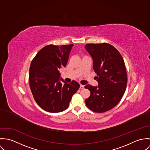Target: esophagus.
Segmentation results:
<instances>
[{
    "instance_id": "esophagus-1",
    "label": "esophagus",
    "mask_w": 150,
    "mask_h": 150,
    "mask_svg": "<svg viewBox=\"0 0 150 150\" xmlns=\"http://www.w3.org/2000/svg\"><path fill=\"white\" fill-rule=\"evenodd\" d=\"M80 88H81V89H83V88H84V86L82 85V84H81V85H80Z\"/></svg>"
}]
</instances>
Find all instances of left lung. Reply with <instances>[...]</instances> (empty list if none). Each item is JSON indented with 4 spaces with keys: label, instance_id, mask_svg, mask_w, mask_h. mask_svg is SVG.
Segmentation results:
<instances>
[{
    "label": "left lung",
    "instance_id": "left-lung-1",
    "mask_svg": "<svg viewBox=\"0 0 150 150\" xmlns=\"http://www.w3.org/2000/svg\"><path fill=\"white\" fill-rule=\"evenodd\" d=\"M86 50L93 59L98 86H84L90 91L86 99L87 107L97 113L107 112L119 103L126 90L127 74L120 52L108 43L87 44Z\"/></svg>",
    "mask_w": 150,
    "mask_h": 150
}]
</instances>
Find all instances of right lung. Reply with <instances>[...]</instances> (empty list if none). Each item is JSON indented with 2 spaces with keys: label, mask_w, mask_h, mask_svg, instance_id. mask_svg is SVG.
<instances>
[{
  "label": "right lung",
  "mask_w": 150,
  "mask_h": 150,
  "mask_svg": "<svg viewBox=\"0 0 150 150\" xmlns=\"http://www.w3.org/2000/svg\"><path fill=\"white\" fill-rule=\"evenodd\" d=\"M74 44L48 45L40 50L29 68V85L36 103L44 110L58 113L67 109L80 85L60 81L62 67H66Z\"/></svg>",
  "instance_id": "obj_1"
}]
</instances>
